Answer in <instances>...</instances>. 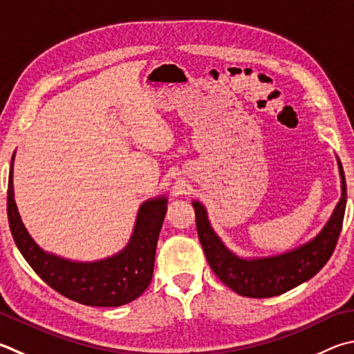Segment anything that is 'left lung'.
<instances>
[{"instance_id":"obj_1","label":"left lung","mask_w":354,"mask_h":354,"mask_svg":"<svg viewBox=\"0 0 354 354\" xmlns=\"http://www.w3.org/2000/svg\"><path fill=\"white\" fill-rule=\"evenodd\" d=\"M340 198L320 232L300 246L268 257H243L226 246L212 227L207 209L194 199L196 230L212 271L224 285L244 297L266 299L280 295L314 277L330 260L342 229L346 184L340 160Z\"/></svg>"}]
</instances>
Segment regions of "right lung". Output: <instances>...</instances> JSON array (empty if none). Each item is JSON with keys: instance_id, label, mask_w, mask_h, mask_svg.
<instances>
[{"instance_id": "right-lung-1", "label": "right lung", "mask_w": 354, "mask_h": 354, "mask_svg": "<svg viewBox=\"0 0 354 354\" xmlns=\"http://www.w3.org/2000/svg\"><path fill=\"white\" fill-rule=\"evenodd\" d=\"M14 160H10L8 218L12 236L21 255L44 283L65 297L88 306H122L149 288L155 268L156 244L169 198L159 195L140 204L127 246L118 254L94 261H75L41 249L26 229L14 190Z\"/></svg>"}]
</instances>
